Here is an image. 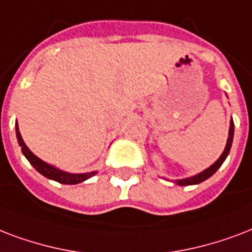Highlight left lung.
<instances>
[{"label": "left lung", "instance_id": "obj_1", "mask_svg": "<svg viewBox=\"0 0 252 252\" xmlns=\"http://www.w3.org/2000/svg\"><path fill=\"white\" fill-rule=\"evenodd\" d=\"M233 138H234V121L230 120V127H229V136H227V142H226L225 150L223 153L221 154V157L218 158L217 160L214 161L213 164L210 165L209 168L204 169L202 172L197 173L194 176L185 177V179H179V180H172L173 183H176L177 185H181V187H185V185H194L200 184L202 181H205L206 179H209L210 176H213L214 173L217 172V169L222 165V163L226 160V158L229 155L230 148H231V144H233Z\"/></svg>", "mask_w": 252, "mask_h": 252}]
</instances>
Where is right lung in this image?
Segmentation results:
<instances>
[{"instance_id":"add662e5","label":"right lung","mask_w":252,"mask_h":252,"mask_svg":"<svg viewBox=\"0 0 252 252\" xmlns=\"http://www.w3.org/2000/svg\"><path fill=\"white\" fill-rule=\"evenodd\" d=\"M15 134H17V139H18V143L22 148V154L25 155L27 160L30 161V164L34 167L36 171H38L40 175H43L47 179H51V180H55L60 184H79V183H83V181L91 179L92 176H94L97 171H93V172H87V173H69L65 172V171H62V169L56 168L55 165H51L43 161L42 159H39L36 155L31 153L29 147L26 146V143L23 142L22 135L19 132L18 124L15 122Z\"/></svg>"}]
</instances>
